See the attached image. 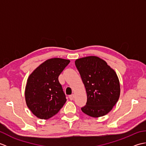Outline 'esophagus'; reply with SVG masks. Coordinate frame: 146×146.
I'll return each mask as SVG.
<instances>
[{"mask_svg":"<svg viewBox=\"0 0 146 146\" xmlns=\"http://www.w3.org/2000/svg\"><path fill=\"white\" fill-rule=\"evenodd\" d=\"M69 98H70V100H73V99H74V95L72 94V95H70V96H69Z\"/></svg>","mask_w":146,"mask_h":146,"instance_id":"esophagus-1","label":"esophagus"}]
</instances>
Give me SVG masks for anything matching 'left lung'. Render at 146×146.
Returning <instances> with one entry per match:
<instances>
[{
	"instance_id": "1",
	"label": "left lung",
	"mask_w": 146,
	"mask_h": 146,
	"mask_svg": "<svg viewBox=\"0 0 146 146\" xmlns=\"http://www.w3.org/2000/svg\"><path fill=\"white\" fill-rule=\"evenodd\" d=\"M75 65L87 94L86 105L81 108L82 111L92 117L106 115L120 97V83L117 74L106 62L97 56L78 59Z\"/></svg>"
}]
</instances>
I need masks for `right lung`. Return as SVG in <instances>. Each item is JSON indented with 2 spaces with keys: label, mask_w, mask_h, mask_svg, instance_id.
<instances>
[{
  "label": "right lung",
  "mask_w": 146,
  "mask_h": 146,
  "mask_svg": "<svg viewBox=\"0 0 146 146\" xmlns=\"http://www.w3.org/2000/svg\"><path fill=\"white\" fill-rule=\"evenodd\" d=\"M70 61L62 58L46 60L31 74L25 90L27 106L41 119L56 114L66 101L58 77Z\"/></svg>",
  "instance_id": "right-lung-1"
}]
</instances>
